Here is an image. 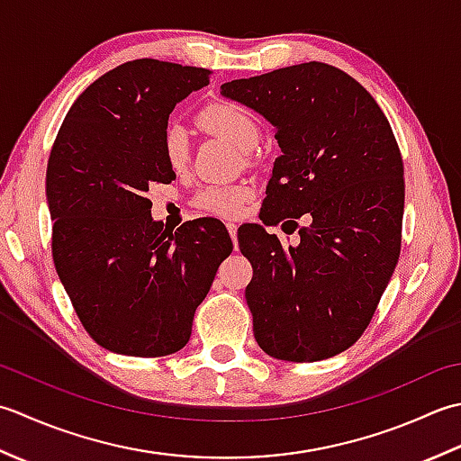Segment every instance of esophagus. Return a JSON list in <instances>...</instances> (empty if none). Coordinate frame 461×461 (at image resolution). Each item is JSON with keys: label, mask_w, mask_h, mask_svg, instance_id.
I'll return each instance as SVG.
<instances>
[{"label": "esophagus", "mask_w": 461, "mask_h": 461, "mask_svg": "<svg viewBox=\"0 0 461 461\" xmlns=\"http://www.w3.org/2000/svg\"><path fill=\"white\" fill-rule=\"evenodd\" d=\"M227 229H229V232H230V237H232V242H234V249H237V230H239V224H234V222H229V224H227Z\"/></svg>", "instance_id": "obj_1"}]
</instances>
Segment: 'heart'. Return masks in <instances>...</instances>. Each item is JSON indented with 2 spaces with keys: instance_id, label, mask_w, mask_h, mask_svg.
I'll list each match as a JSON object with an SVG mask.
<instances>
[{
  "instance_id": "1",
  "label": "heart",
  "mask_w": 461,
  "mask_h": 461,
  "mask_svg": "<svg viewBox=\"0 0 461 461\" xmlns=\"http://www.w3.org/2000/svg\"><path fill=\"white\" fill-rule=\"evenodd\" d=\"M199 123L211 133L227 139L240 151H249L258 140V125L247 109L234 103L219 101L204 107L199 115ZM163 157L175 173H181L189 163V143L186 133L178 125H168L163 133ZM250 189L242 185H211L196 196V206L204 212L219 217H237L244 203L249 201Z\"/></svg>"
}]
</instances>
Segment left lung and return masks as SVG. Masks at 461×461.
I'll list each match as a JSON object with an SVG mask.
<instances>
[{
    "mask_svg": "<svg viewBox=\"0 0 461 461\" xmlns=\"http://www.w3.org/2000/svg\"><path fill=\"white\" fill-rule=\"evenodd\" d=\"M221 93L275 127L283 155L260 221L290 217L285 232L300 234L288 249L260 224L239 234L240 252L257 268L244 293L257 342L286 362L332 358L368 328L398 265L403 163L396 137L370 93L321 61L234 79ZM303 213L308 228L294 221Z\"/></svg>",
    "mask_w": 461,
    "mask_h": 461,
    "instance_id": "left-lung-1",
    "label": "left lung"
}]
</instances>
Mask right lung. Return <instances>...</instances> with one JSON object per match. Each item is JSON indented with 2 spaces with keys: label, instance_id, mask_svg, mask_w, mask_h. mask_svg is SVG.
<instances>
[{
  "label": "right lung",
  "instance_id": "obj_1",
  "mask_svg": "<svg viewBox=\"0 0 461 461\" xmlns=\"http://www.w3.org/2000/svg\"><path fill=\"white\" fill-rule=\"evenodd\" d=\"M209 69L135 59L101 75L73 103L47 163L51 252L83 328L103 348L167 356L189 342L193 316L232 252L217 219L175 232L153 221L149 186L176 176L163 133Z\"/></svg>",
  "mask_w": 461,
  "mask_h": 461
}]
</instances>
